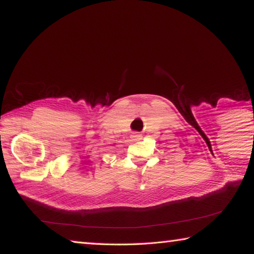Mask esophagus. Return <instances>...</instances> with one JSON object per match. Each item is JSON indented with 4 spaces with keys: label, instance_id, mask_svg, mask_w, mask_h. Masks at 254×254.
<instances>
[{
    "label": "esophagus",
    "instance_id": "obj_1",
    "mask_svg": "<svg viewBox=\"0 0 254 254\" xmlns=\"http://www.w3.org/2000/svg\"><path fill=\"white\" fill-rule=\"evenodd\" d=\"M141 136H142V135H141V134H136V133H135V134L132 135V137H133V139H134V140H140Z\"/></svg>",
    "mask_w": 254,
    "mask_h": 254
}]
</instances>
